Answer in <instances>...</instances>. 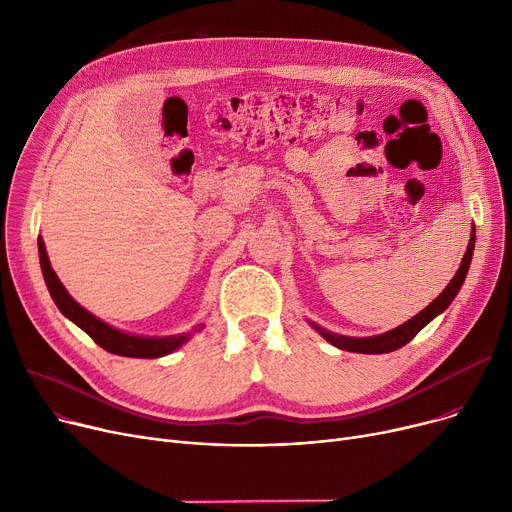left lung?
Returning a JSON list of instances; mask_svg holds the SVG:
<instances>
[{
	"label": "left lung",
	"instance_id": "1",
	"mask_svg": "<svg viewBox=\"0 0 512 512\" xmlns=\"http://www.w3.org/2000/svg\"><path fill=\"white\" fill-rule=\"evenodd\" d=\"M473 247H475V232L471 234V240H469V247L465 251V257L461 261V267L459 272L454 274V278L450 280V284L444 288V292L440 294V297L429 303L421 313H417L413 319H409L407 324L398 326L396 330H390L386 334H380V336H371V338H346V336H338V334H332L328 330H321L319 326H313L321 336H324L328 342H332L334 346L342 348V351H348V353H365V355H382V353H392L396 351V348H402L407 342H411L427 324L432 321L436 315H440L450 303L452 299L456 297V292L461 290L463 282H465V276L469 272V265H471V257H473Z\"/></svg>",
	"mask_w": 512,
	"mask_h": 512
}]
</instances>
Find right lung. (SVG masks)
Here are the masks:
<instances>
[{
	"instance_id": "add662e5",
	"label": "right lung",
	"mask_w": 512,
	"mask_h": 512,
	"mask_svg": "<svg viewBox=\"0 0 512 512\" xmlns=\"http://www.w3.org/2000/svg\"><path fill=\"white\" fill-rule=\"evenodd\" d=\"M39 257H41V270H43L45 284L49 288L51 299L56 301L58 309L68 319H72L80 330H85L101 348H105L107 353L120 355V357H134V359H157V357L170 355L180 344H184L188 340V334L166 336V338H143V336L124 334L112 326H107L105 321L97 319L87 309L80 307L66 292L60 278L56 276V272L51 270L47 251H45V245L41 238H39Z\"/></svg>"
}]
</instances>
